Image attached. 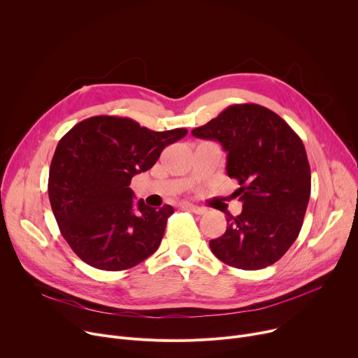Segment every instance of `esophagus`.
<instances>
[{"label": "esophagus", "instance_id": "esophagus-1", "mask_svg": "<svg viewBox=\"0 0 358 358\" xmlns=\"http://www.w3.org/2000/svg\"><path fill=\"white\" fill-rule=\"evenodd\" d=\"M181 207H182V208H187V210H189V211H193V213H196V214H204V213H206V208L199 207V206L192 204V203H182Z\"/></svg>", "mask_w": 358, "mask_h": 358}]
</instances>
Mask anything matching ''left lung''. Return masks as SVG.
<instances>
[{
	"label": "left lung",
	"instance_id": "left-lung-1",
	"mask_svg": "<svg viewBox=\"0 0 358 358\" xmlns=\"http://www.w3.org/2000/svg\"><path fill=\"white\" fill-rule=\"evenodd\" d=\"M217 141L227 152L226 171L239 181V216L227 213L224 234L210 249L226 265L245 271L279 260L301 231L311 194V170L301 138L271 109L231 105L217 117L192 131Z\"/></svg>",
	"mask_w": 358,
	"mask_h": 358
}]
</instances>
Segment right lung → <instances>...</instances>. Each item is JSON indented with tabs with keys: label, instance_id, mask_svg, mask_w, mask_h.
<instances>
[{
	"label": "right lung",
	"instance_id": "1",
	"mask_svg": "<svg viewBox=\"0 0 358 358\" xmlns=\"http://www.w3.org/2000/svg\"><path fill=\"white\" fill-rule=\"evenodd\" d=\"M185 135L184 128L155 132L129 117L101 115L85 119L59 141L49 199L66 242L87 265L125 271L158 249L174 208L135 203L129 184Z\"/></svg>",
	"mask_w": 358,
	"mask_h": 358
}]
</instances>
